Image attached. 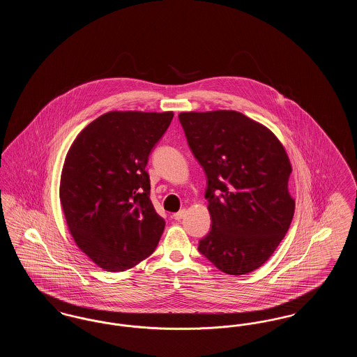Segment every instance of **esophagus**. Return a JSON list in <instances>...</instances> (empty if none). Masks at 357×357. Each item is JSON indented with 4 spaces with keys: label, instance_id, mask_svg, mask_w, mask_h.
Segmentation results:
<instances>
[{
    "label": "esophagus",
    "instance_id": "obj_1",
    "mask_svg": "<svg viewBox=\"0 0 357 357\" xmlns=\"http://www.w3.org/2000/svg\"><path fill=\"white\" fill-rule=\"evenodd\" d=\"M185 214H186V210H181V211L175 213V214L172 215V218H174L175 221H181V220L185 217Z\"/></svg>",
    "mask_w": 357,
    "mask_h": 357
}]
</instances>
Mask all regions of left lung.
<instances>
[{"instance_id":"obj_1","label":"left lung","mask_w":357,"mask_h":357,"mask_svg":"<svg viewBox=\"0 0 357 357\" xmlns=\"http://www.w3.org/2000/svg\"><path fill=\"white\" fill-rule=\"evenodd\" d=\"M179 121L207 179L211 230L198 250L221 272H253L277 249L294 214L287 151L271 130L237 111L182 112Z\"/></svg>"}]
</instances>
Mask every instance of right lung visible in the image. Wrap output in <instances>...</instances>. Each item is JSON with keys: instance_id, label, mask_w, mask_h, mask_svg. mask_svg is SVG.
<instances>
[{"instance_id": "add662e5", "label": "right lung", "mask_w": 357, "mask_h": 357, "mask_svg": "<svg viewBox=\"0 0 357 357\" xmlns=\"http://www.w3.org/2000/svg\"><path fill=\"white\" fill-rule=\"evenodd\" d=\"M172 112H107L69 149L60 201L76 245L107 272L134 268L153 255L165 220L150 199V153Z\"/></svg>"}]
</instances>
